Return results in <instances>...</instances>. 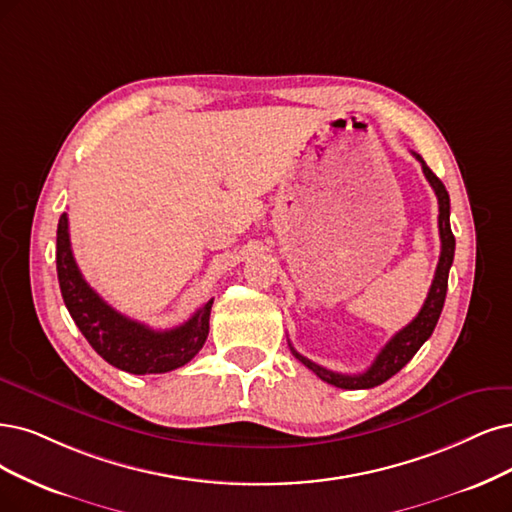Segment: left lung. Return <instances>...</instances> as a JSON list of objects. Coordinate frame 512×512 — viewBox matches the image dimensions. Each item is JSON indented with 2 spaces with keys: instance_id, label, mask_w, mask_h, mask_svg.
Masks as SVG:
<instances>
[{
  "instance_id": "1",
  "label": "left lung",
  "mask_w": 512,
  "mask_h": 512,
  "mask_svg": "<svg viewBox=\"0 0 512 512\" xmlns=\"http://www.w3.org/2000/svg\"><path fill=\"white\" fill-rule=\"evenodd\" d=\"M411 154L418 158V162L422 164L424 177L428 179V183L432 185L434 194H437L439 200V236H441V257L437 263V272H434V280L430 285L428 297L424 301L422 310L418 312L411 323L407 327H403L399 333H396L390 342L380 350V354L375 356V361L371 363V367L363 373L356 375H346V373H335L329 371L325 367H320L316 363H312L310 358L301 356L291 344V352L295 354V358L299 363H304L310 371H314L320 380L335 386V388H344V390H365V388H375L384 384L386 380L394 373H399L411 358L415 356L422 348V344L432 335L434 327L439 323V316L443 312V304H445V295H447V278H449V268L453 263V253H456V238L451 234V225H449V194L443 185V181L432 173L428 168V164L422 160V156Z\"/></svg>"
}]
</instances>
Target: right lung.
I'll return each mask as SVG.
<instances>
[{"label":"right lung","mask_w":512,"mask_h":512,"mask_svg":"<svg viewBox=\"0 0 512 512\" xmlns=\"http://www.w3.org/2000/svg\"><path fill=\"white\" fill-rule=\"evenodd\" d=\"M56 274L73 323L94 352L126 373L145 375L179 369L192 361L206 342L213 299H208L187 323L168 331H154L113 310L90 289L73 259L67 213L61 215L56 230Z\"/></svg>","instance_id":"1"}]
</instances>
